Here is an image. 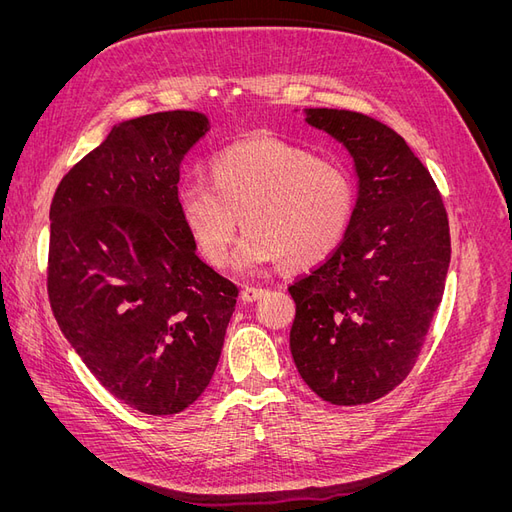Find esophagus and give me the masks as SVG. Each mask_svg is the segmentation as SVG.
<instances>
[{
    "label": "esophagus",
    "instance_id": "1",
    "mask_svg": "<svg viewBox=\"0 0 512 512\" xmlns=\"http://www.w3.org/2000/svg\"><path fill=\"white\" fill-rule=\"evenodd\" d=\"M265 294H267V290L260 288V286H243L241 299H243L245 303H254V301H258L260 297H265Z\"/></svg>",
    "mask_w": 512,
    "mask_h": 512
}]
</instances>
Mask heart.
Here are the masks:
<instances>
[{"label":"heart","instance_id":"1","mask_svg":"<svg viewBox=\"0 0 512 512\" xmlns=\"http://www.w3.org/2000/svg\"><path fill=\"white\" fill-rule=\"evenodd\" d=\"M211 179H188L177 190L179 215L198 250L224 267L241 228L235 265L254 271L282 262L314 267L342 243L354 209L344 168L318 160L284 138L256 134L215 153Z\"/></svg>","mask_w":512,"mask_h":512}]
</instances>
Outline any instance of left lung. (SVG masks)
I'll use <instances>...</instances> for the list:
<instances>
[{
  "instance_id": "obj_1",
  "label": "left lung",
  "mask_w": 512,
  "mask_h": 512,
  "mask_svg": "<svg viewBox=\"0 0 512 512\" xmlns=\"http://www.w3.org/2000/svg\"><path fill=\"white\" fill-rule=\"evenodd\" d=\"M305 121L342 143L359 196L335 252L288 286L290 352L301 378L335 406L369 404L406 380L442 301L451 235L429 170L395 130L337 108Z\"/></svg>"
}]
</instances>
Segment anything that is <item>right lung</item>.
I'll use <instances>...</instances> for the list:
<instances>
[{
  "label": "right lung",
  "instance_id": "right-lung-1",
  "mask_svg": "<svg viewBox=\"0 0 512 512\" xmlns=\"http://www.w3.org/2000/svg\"><path fill=\"white\" fill-rule=\"evenodd\" d=\"M209 119L121 121L70 168L51 203L46 288L61 333L104 389L166 416L205 393L239 288L196 254L179 166Z\"/></svg>",
  "mask_w": 512,
  "mask_h": 512
}]
</instances>
